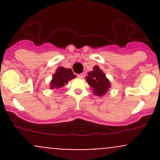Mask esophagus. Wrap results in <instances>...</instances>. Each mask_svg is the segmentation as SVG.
<instances>
[{
	"label": "esophagus",
	"mask_w": 160,
	"mask_h": 160,
	"mask_svg": "<svg viewBox=\"0 0 160 160\" xmlns=\"http://www.w3.org/2000/svg\"><path fill=\"white\" fill-rule=\"evenodd\" d=\"M85 75H86V74H85V72H82V73L79 74L78 77H80V78H83V77H85Z\"/></svg>",
	"instance_id": "34e87169"
}]
</instances>
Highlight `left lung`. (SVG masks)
Listing matches in <instances>:
<instances>
[{
  "label": "left lung",
  "instance_id": "obj_1",
  "mask_svg": "<svg viewBox=\"0 0 160 160\" xmlns=\"http://www.w3.org/2000/svg\"><path fill=\"white\" fill-rule=\"evenodd\" d=\"M87 82L93 89V93L97 96H102L108 92L111 84L106 76L98 67H93V70L88 72Z\"/></svg>",
  "mask_w": 160,
  "mask_h": 160
}]
</instances>
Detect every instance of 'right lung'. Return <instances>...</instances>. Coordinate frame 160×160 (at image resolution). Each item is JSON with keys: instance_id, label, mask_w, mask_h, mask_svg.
<instances>
[{"instance_id": "1", "label": "right lung", "mask_w": 160, "mask_h": 160, "mask_svg": "<svg viewBox=\"0 0 160 160\" xmlns=\"http://www.w3.org/2000/svg\"><path fill=\"white\" fill-rule=\"evenodd\" d=\"M76 75H74L70 69L59 67L57 69L56 73L53 75L50 88L53 89V88H62V87H64V85L67 84L70 80L74 79Z\"/></svg>"}]
</instances>
